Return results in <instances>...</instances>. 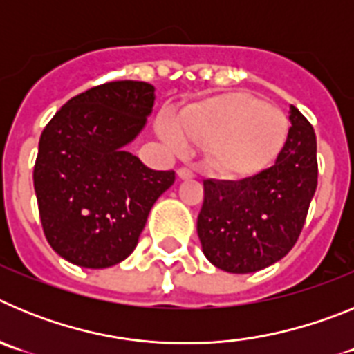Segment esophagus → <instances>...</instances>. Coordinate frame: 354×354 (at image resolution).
Instances as JSON below:
<instances>
[{
	"label": "esophagus",
	"mask_w": 354,
	"mask_h": 354,
	"mask_svg": "<svg viewBox=\"0 0 354 354\" xmlns=\"http://www.w3.org/2000/svg\"><path fill=\"white\" fill-rule=\"evenodd\" d=\"M177 175H179V179L186 180V179H192L193 171L189 170V168H179V170H177Z\"/></svg>",
	"instance_id": "34e87169"
}]
</instances>
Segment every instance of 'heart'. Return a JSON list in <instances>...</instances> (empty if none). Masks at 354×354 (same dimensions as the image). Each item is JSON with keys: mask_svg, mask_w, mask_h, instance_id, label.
Returning <instances> with one entry per match:
<instances>
[{"mask_svg": "<svg viewBox=\"0 0 354 354\" xmlns=\"http://www.w3.org/2000/svg\"><path fill=\"white\" fill-rule=\"evenodd\" d=\"M158 133L177 154L204 145L216 170L243 175L274 158L286 140L287 118L250 93H227L186 106L174 120L161 117Z\"/></svg>", "mask_w": 354, "mask_h": 354, "instance_id": "obj_1", "label": "heart"}]
</instances>
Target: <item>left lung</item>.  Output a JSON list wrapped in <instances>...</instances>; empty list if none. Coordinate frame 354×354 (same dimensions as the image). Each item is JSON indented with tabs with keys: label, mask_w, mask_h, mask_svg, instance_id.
Here are the masks:
<instances>
[{
	"label": "left lung",
	"mask_w": 354,
	"mask_h": 354,
	"mask_svg": "<svg viewBox=\"0 0 354 354\" xmlns=\"http://www.w3.org/2000/svg\"><path fill=\"white\" fill-rule=\"evenodd\" d=\"M290 127L273 167L241 180H204L196 220L202 252L218 270L255 273L290 252L317 187L310 122L289 106Z\"/></svg>",
	"instance_id": "left-lung-1"
}]
</instances>
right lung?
<instances>
[{"instance_id":"add662e5","label":"right lung","mask_w":354,"mask_h":354,"mask_svg":"<svg viewBox=\"0 0 354 354\" xmlns=\"http://www.w3.org/2000/svg\"><path fill=\"white\" fill-rule=\"evenodd\" d=\"M156 88L111 81L72 97L42 131L33 170L46 239L60 257L109 268L136 248L175 171L145 167L126 147L143 131Z\"/></svg>"}]
</instances>
